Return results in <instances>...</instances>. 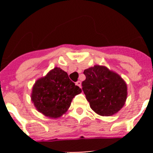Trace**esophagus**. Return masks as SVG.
<instances>
[{
	"mask_svg": "<svg viewBox=\"0 0 153 153\" xmlns=\"http://www.w3.org/2000/svg\"><path fill=\"white\" fill-rule=\"evenodd\" d=\"M76 86H79L80 88H81V86H82V85H81L80 81H77V82L76 83Z\"/></svg>",
	"mask_w": 153,
	"mask_h": 153,
	"instance_id": "1",
	"label": "esophagus"
}]
</instances>
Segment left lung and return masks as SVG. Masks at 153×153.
Returning a JSON list of instances; mask_svg holds the SVG:
<instances>
[{"label": "left lung", "instance_id": "obj_1", "mask_svg": "<svg viewBox=\"0 0 153 153\" xmlns=\"http://www.w3.org/2000/svg\"><path fill=\"white\" fill-rule=\"evenodd\" d=\"M82 86L93 111L102 117L118 113L125 105L127 85L118 74L105 66L95 65L83 71Z\"/></svg>", "mask_w": 153, "mask_h": 153}]
</instances>
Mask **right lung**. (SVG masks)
<instances>
[{
	"label": "right lung",
	"instance_id": "add662e5",
	"mask_svg": "<svg viewBox=\"0 0 153 153\" xmlns=\"http://www.w3.org/2000/svg\"><path fill=\"white\" fill-rule=\"evenodd\" d=\"M82 90L70 80L67 72L54 67L33 84L31 101L38 112L51 119L62 117L72 100Z\"/></svg>",
	"mask_w": 153,
	"mask_h": 153
}]
</instances>
